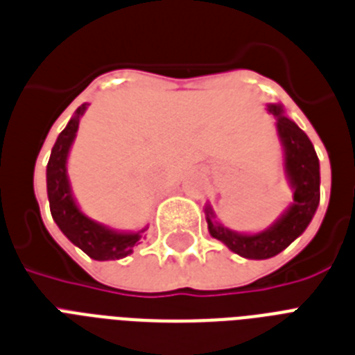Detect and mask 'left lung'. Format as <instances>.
Listing matches in <instances>:
<instances>
[{"instance_id": "left-lung-1", "label": "left lung", "mask_w": 355, "mask_h": 355, "mask_svg": "<svg viewBox=\"0 0 355 355\" xmlns=\"http://www.w3.org/2000/svg\"><path fill=\"white\" fill-rule=\"evenodd\" d=\"M276 118V130L284 147L287 180L295 189L293 205L278 221L259 234H237L214 221V211L206 206V221L211 237L227 245L232 252L248 259H267L280 254L300 234L308 228L313 219L320 199L319 158L302 128L284 116L280 105L267 107Z\"/></svg>"}]
</instances>
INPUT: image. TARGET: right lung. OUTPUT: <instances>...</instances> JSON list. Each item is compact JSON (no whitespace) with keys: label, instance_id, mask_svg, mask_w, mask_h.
<instances>
[{"label":"right lung","instance_id":"1","mask_svg":"<svg viewBox=\"0 0 355 355\" xmlns=\"http://www.w3.org/2000/svg\"><path fill=\"white\" fill-rule=\"evenodd\" d=\"M88 105H80L77 112L69 119L68 127L58 134L57 141L53 145L51 156L47 162V197H49V208L51 216L62 234L69 241L77 245L80 250H85L90 258L105 261V259L125 258L132 252L134 245L139 241L141 232L123 234L103 227L99 223L92 221L83 211L77 208L71 188L66 173V162H68L69 147L73 144L75 134L79 128L80 116L86 112Z\"/></svg>","mask_w":355,"mask_h":355}]
</instances>
